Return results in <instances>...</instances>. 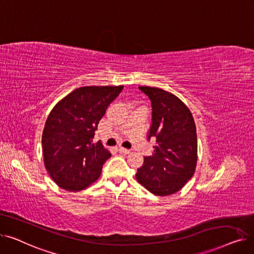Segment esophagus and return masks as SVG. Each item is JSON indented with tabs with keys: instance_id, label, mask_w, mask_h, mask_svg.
Returning a JSON list of instances; mask_svg holds the SVG:
<instances>
[{
	"instance_id": "esophagus-1",
	"label": "esophagus",
	"mask_w": 254,
	"mask_h": 254,
	"mask_svg": "<svg viewBox=\"0 0 254 254\" xmlns=\"http://www.w3.org/2000/svg\"><path fill=\"white\" fill-rule=\"evenodd\" d=\"M118 151H119L120 153H123V154H128V153H130V150H129V149H127V148H125V147H122V146H120V147H118Z\"/></svg>"
}]
</instances>
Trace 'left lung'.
<instances>
[{
  "label": "left lung",
  "mask_w": 254,
  "mask_h": 254,
  "mask_svg": "<svg viewBox=\"0 0 254 254\" xmlns=\"http://www.w3.org/2000/svg\"><path fill=\"white\" fill-rule=\"evenodd\" d=\"M151 101L152 124L148 132L156 138L151 156L144 157L136 179L155 195L179 191L193 176L197 161L195 124L179 98L164 89L139 86Z\"/></svg>",
  "instance_id": "8db88e82"
}]
</instances>
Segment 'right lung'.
Masks as SVG:
<instances>
[{
	"label": "right lung",
	"instance_id": "obj_1",
	"mask_svg": "<svg viewBox=\"0 0 254 254\" xmlns=\"http://www.w3.org/2000/svg\"><path fill=\"white\" fill-rule=\"evenodd\" d=\"M123 88L79 87L53 107L44 127L42 149L48 174L61 189L82 190L101 176L111 153L92 139L106 109Z\"/></svg>",
	"mask_w": 254,
	"mask_h": 254
}]
</instances>
